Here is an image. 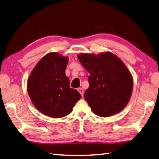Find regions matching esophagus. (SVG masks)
I'll use <instances>...</instances> for the list:
<instances>
[{
  "mask_svg": "<svg viewBox=\"0 0 159 159\" xmlns=\"http://www.w3.org/2000/svg\"><path fill=\"white\" fill-rule=\"evenodd\" d=\"M77 91L80 92V93L81 94V95H82V96H83V94H84V90H83V89L80 88V89H77Z\"/></svg>",
  "mask_w": 159,
  "mask_h": 159,
  "instance_id": "1",
  "label": "esophagus"
}]
</instances>
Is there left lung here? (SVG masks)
<instances>
[{"label": "left lung", "mask_w": 159, "mask_h": 159, "mask_svg": "<svg viewBox=\"0 0 159 159\" xmlns=\"http://www.w3.org/2000/svg\"><path fill=\"white\" fill-rule=\"evenodd\" d=\"M78 59L90 73L84 98L93 113L109 117L121 111L133 89L132 77L124 63L109 52L97 57L80 54Z\"/></svg>", "instance_id": "obj_1"}]
</instances>
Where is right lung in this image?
Instances as JSON below:
<instances>
[{"instance_id": "1", "label": "right lung", "mask_w": 159, "mask_h": 159, "mask_svg": "<svg viewBox=\"0 0 159 159\" xmlns=\"http://www.w3.org/2000/svg\"><path fill=\"white\" fill-rule=\"evenodd\" d=\"M68 61V57L48 53L38 62L28 80V92L33 104L52 118L67 116L82 97L70 87L65 73Z\"/></svg>"}]
</instances>
